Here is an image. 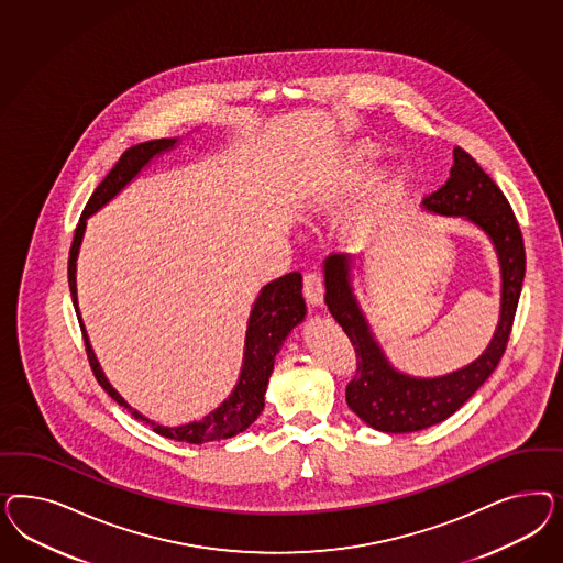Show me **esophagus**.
<instances>
[{"instance_id":"34e87169","label":"esophagus","mask_w":563,"mask_h":563,"mask_svg":"<svg viewBox=\"0 0 563 563\" xmlns=\"http://www.w3.org/2000/svg\"><path fill=\"white\" fill-rule=\"evenodd\" d=\"M303 295L311 306H320L324 299V276L320 271H309L303 276Z\"/></svg>"}]
</instances>
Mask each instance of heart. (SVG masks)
Masks as SVG:
<instances>
[{"mask_svg":"<svg viewBox=\"0 0 563 563\" xmlns=\"http://www.w3.org/2000/svg\"><path fill=\"white\" fill-rule=\"evenodd\" d=\"M375 158H377V148L372 144H357L353 148H349L346 153H342L332 169L324 175L325 194L336 191V189L351 188L355 186L363 175H367L369 169L374 167Z\"/></svg>","mask_w":563,"mask_h":563,"instance_id":"1","label":"heart"}]
</instances>
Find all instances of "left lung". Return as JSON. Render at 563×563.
I'll list each match as a JSON object with an SVG mask.
<instances>
[{"mask_svg":"<svg viewBox=\"0 0 563 563\" xmlns=\"http://www.w3.org/2000/svg\"><path fill=\"white\" fill-rule=\"evenodd\" d=\"M426 205L433 212L466 217L492 238L501 264V318L489 349L461 372L435 379L398 374L382 355L358 311L349 285V257H328L325 306L357 353V369L346 384V405L367 426L386 433H409L440 423L461 409L494 374L510 341L527 271L525 239L510 202L461 146H454V165L448 181L427 196Z\"/></svg>","mask_w":563,"mask_h":563,"instance_id":"obj_1","label":"left lung"}]
</instances>
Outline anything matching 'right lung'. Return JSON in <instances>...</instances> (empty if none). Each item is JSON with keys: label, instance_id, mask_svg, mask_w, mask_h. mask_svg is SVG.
Wrapping results in <instances>:
<instances>
[{"label": "right lung", "instance_id": "obj_1", "mask_svg": "<svg viewBox=\"0 0 563 563\" xmlns=\"http://www.w3.org/2000/svg\"><path fill=\"white\" fill-rule=\"evenodd\" d=\"M173 144H175V140H170V137L169 140L167 137L151 140V142L136 144L121 154L120 161L113 165V169L107 173V177L99 184V188L92 191L88 205L82 210V217L76 224L71 247H69V292H71L78 322L82 328L86 357H88L90 369L97 377V382L120 407L128 410H132V407L113 390V386L102 375L101 367H99L97 357L90 349L88 336H86L85 325H82L80 311H78V299H76V257H78V247H80L82 235H85L86 219L92 212H97L102 205H107L134 175H137V170L142 169L154 154L169 151ZM301 280H303L301 273L285 274L273 283H268L260 292L256 306L250 316L247 339H245V358H243V369H241L238 388L222 402L219 409L210 412L202 421H194L189 426L181 427L156 426L136 410H132V415L144 423H151L153 431H156L158 435H165V438L177 440V442H217V440H227V438H233L241 431H245L256 421L257 415L264 409V394H266V386H268V379L273 374L274 357H276L280 344L287 339L290 330L299 324L306 316Z\"/></svg>", "mask_w": 563, "mask_h": 563}]
</instances>
